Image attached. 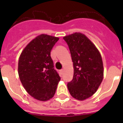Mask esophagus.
<instances>
[{
	"label": "esophagus",
	"mask_w": 123,
	"mask_h": 123,
	"mask_svg": "<svg viewBox=\"0 0 123 123\" xmlns=\"http://www.w3.org/2000/svg\"><path fill=\"white\" fill-rule=\"evenodd\" d=\"M63 69H61V70H60L61 74H63Z\"/></svg>",
	"instance_id": "1"
}]
</instances>
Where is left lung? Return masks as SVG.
<instances>
[{"label":"left lung","mask_w":123,"mask_h":123,"mask_svg":"<svg viewBox=\"0 0 123 123\" xmlns=\"http://www.w3.org/2000/svg\"><path fill=\"white\" fill-rule=\"evenodd\" d=\"M73 63V80L68 89L73 98L84 100L95 94L104 78V65L99 51L84 34L74 32L63 37Z\"/></svg>","instance_id":"left-lung-1"}]
</instances>
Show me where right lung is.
I'll list each match as a JSON object with an SVG mask.
<instances>
[{
  "label": "right lung",
  "mask_w": 123,
  "mask_h": 123,
  "mask_svg": "<svg viewBox=\"0 0 123 123\" xmlns=\"http://www.w3.org/2000/svg\"><path fill=\"white\" fill-rule=\"evenodd\" d=\"M59 38L42 34L25 47L18 60V72L29 95L47 101L55 95L60 77L54 68L50 52Z\"/></svg>",
  "instance_id": "right-lung-1"
}]
</instances>
